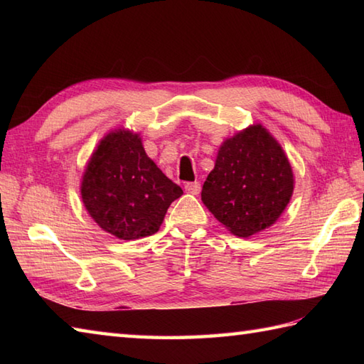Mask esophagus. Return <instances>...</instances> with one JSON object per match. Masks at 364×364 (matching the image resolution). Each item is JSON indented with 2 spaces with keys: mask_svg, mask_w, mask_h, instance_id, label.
Here are the masks:
<instances>
[{
  "mask_svg": "<svg viewBox=\"0 0 364 364\" xmlns=\"http://www.w3.org/2000/svg\"><path fill=\"white\" fill-rule=\"evenodd\" d=\"M200 189H202V186H200L198 181H194V183H186L184 184V191L188 192V194H192V196H197Z\"/></svg>",
  "mask_w": 364,
  "mask_h": 364,
  "instance_id": "obj_1",
  "label": "esophagus"
}]
</instances>
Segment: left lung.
Here are the masks:
<instances>
[{
    "mask_svg": "<svg viewBox=\"0 0 364 364\" xmlns=\"http://www.w3.org/2000/svg\"><path fill=\"white\" fill-rule=\"evenodd\" d=\"M294 192V173L282 145L261 123L222 142L202 189L210 213L237 237L272 227Z\"/></svg>",
    "mask_w": 364,
    "mask_h": 364,
    "instance_id": "left-lung-1",
    "label": "left lung"
}]
</instances>
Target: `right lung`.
Here are the masks:
<instances>
[{
  "mask_svg": "<svg viewBox=\"0 0 364 364\" xmlns=\"http://www.w3.org/2000/svg\"><path fill=\"white\" fill-rule=\"evenodd\" d=\"M183 189L146 156L141 134L112 129L90 154L81 178L82 203L97 225L123 241L151 236Z\"/></svg>",
  "mask_w": 364,
  "mask_h": 364,
  "instance_id": "right-lung-1",
  "label": "right lung"
}]
</instances>
